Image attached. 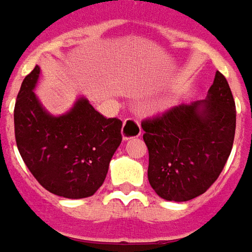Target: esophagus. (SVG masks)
<instances>
[{
  "label": "esophagus",
  "instance_id": "obj_1",
  "mask_svg": "<svg viewBox=\"0 0 252 252\" xmlns=\"http://www.w3.org/2000/svg\"><path fill=\"white\" fill-rule=\"evenodd\" d=\"M122 135L123 140H130V138H135V137L141 135L140 122L135 118H126L123 122Z\"/></svg>",
  "mask_w": 252,
  "mask_h": 252
}]
</instances>
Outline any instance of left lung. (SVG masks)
I'll return each instance as SVG.
<instances>
[{
	"label": "left lung",
	"mask_w": 252,
	"mask_h": 252,
	"mask_svg": "<svg viewBox=\"0 0 252 252\" xmlns=\"http://www.w3.org/2000/svg\"><path fill=\"white\" fill-rule=\"evenodd\" d=\"M141 126L148 179L158 197L185 202L201 195L220 176L233 145L236 108L226 78L217 72L208 99L171 107Z\"/></svg>",
	"instance_id": "left-lung-1"
}]
</instances>
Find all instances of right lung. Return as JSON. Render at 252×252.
Listing matches in <instances>:
<instances>
[{
	"label": "right lung",
	"mask_w": 252,
	"mask_h": 252,
	"mask_svg": "<svg viewBox=\"0 0 252 252\" xmlns=\"http://www.w3.org/2000/svg\"><path fill=\"white\" fill-rule=\"evenodd\" d=\"M37 77L39 66H35L17 94V149L47 191L72 199L91 197L103 185L112 155L122 141V121L103 117L85 99L65 115L51 117L32 91Z\"/></svg>",
	"instance_id": "1"
}]
</instances>
